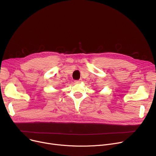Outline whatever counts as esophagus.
Returning <instances> with one entry per match:
<instances>
[{
  "instance_id": "34e87169",
  "label": "esophagus",
  "mask_w": 156,
  "mask_h": 156,
  "mask_svg": "<svg viewBox=\"0 0 156 156\" xmlns=\"http://www.w3.org/2000/svg\"><path fill=\"white\" fill-rule=\"evenodd\" d=\"M82 80V79H79V80H76L75 81V82L76 83H80V82H81Z\"/></svg>"
}]
</instances>
